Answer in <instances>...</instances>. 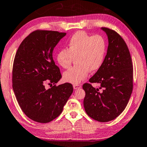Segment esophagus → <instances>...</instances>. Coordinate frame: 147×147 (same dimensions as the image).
I'll return each instance as SVG.
<instances>
[{
  "label": "esophagus",
  "mask_w": 147,
  "mask_h": 147,
  "mask_svg": "<svg viewBox=\"0 0 147 147\" xmlns=\"http://www.w3.org/2000/svg\"><path fill=\"white\" fill-rule=\"evenodd\" d=\"M73 87H74V89H80V88H81V86L79 84H76V85H74Z\"/></svg>",
  "instance_id": "1"
}]
</instances>
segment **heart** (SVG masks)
Instances as JSON below:
<instances>
[{
	"label": "heart",
	"mask_w": 147,
	"mask_h": 147,
	"mask_svg": "<svg viewBox=\"0 0 147 147\" xmlns=\"http://www.w3.org/2000/svg\"><path fill=\"white\" fill-rule=\"evenodd\" d=\"M106 42L102 36H91L84 31L76 33L69 39L66 49L56 54V61L62 68H68L76 60V66L63 74V80L79 84L87 78L89 71H95L102 66L106 54Z\"/></svg>",
	"instance_id": "b5f03b06"
}]
</instances>
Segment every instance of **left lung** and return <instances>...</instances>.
<instances>
[{
	"label": "left lung",
	"instance_id": "obj_1",
	"mask_svg": "<svg viewBox=\"0 0 147 147\" xmlns=\"http://www.w3.org/2000/svg\"><path fill=\"white\" fill-rule=\"evenodd\" d=\"M108 36L107 54L102 66L90 78L89 82L100 85L93 88L85 83L83 100L88 116L100 122L117 118L125 109L133 91V63L129 51L116 31L102 28Z\"/></svg>",
	"mask_w": 147,
	"mask_h": 147
}]
</instances>
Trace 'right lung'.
<instances>
[{"label": "right lung", "instance_id": "obj_1", "mask_svg": "<svg viewBox=\"0 0 147 147\" xmlns=\"http://www.w3.org/2000/svg\"><path fill=\"white\" fill-rule=\"evenodd\" d=\"M66 35L38 29L25 38L16 53L12 68L13 92L22 111L37 122L48 123L57 118L73 92L71 83L56 85L62 75L53 53ZM46 84L51 88L47 89Z\"/></svg>", "mask_w": 147, "mask_h": 147}]
</instances>
